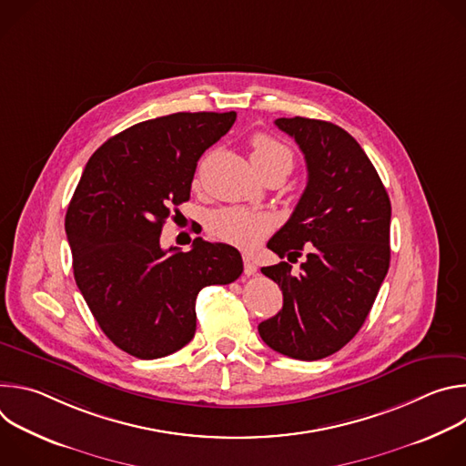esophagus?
<instances>
[{"instance_id": "34e87169", "label": "esophagus", "mask_w": 466, "mask_h": 466, "mask_svg": "<svg viewBox=\"0 0 466 466\" xmlns=\"http://www.w3.org/2000/svg\"><path fill=\"white\" fill-rule=\"evenodd\" d=\"M243 263H245V275H247V277L256 275V263L252 261V258H250L248 254L243 256Z\"/></svg>"}]
</instances>
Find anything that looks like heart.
<instances>
[{
  "instance_id": "obj_1",
  "label": "heart",
  "mask_w": 466,
  "mask_h": 466,
  "mask_svg": "<svg viewBox=\"0 0 466 466\" xmlns=\"http://www.w3.org/2000/svg\"><path fill=\"white\" fill-rule=\"evenodd\" d=\"M250 158L258 173L268 169L293 167V153L279 140L268 135H256L250 142ZM273 219L268 214H259L245 208L216 210L208 218V232L238 248H252L273 230Z\"/></svg>"
}]
</instances>
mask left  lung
Returning a JSON list of instances; mask_svg holds the SVG:
<instances>
[{"mask_svg":"<svg viewBox=\"0 0 466 466\" xmlns=\"http://www.w3.org/2000/svg\"><path fill=\"white\" fill-rule=\"evenodd\" d=\"M306 158L308 184L288 223L269 239L280 258H307L295 276L287 261L261 273L284 295L282 309L258 324L273 350L315 361L341 350L363 326L387 275L389 195L361 146L329 121L279 117Z\"/></svg>","mask_w":466,"mask_h":466,"instance_id":"8db88e82","label":"left lung"}]
</instances>
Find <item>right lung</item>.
Returning a JSON list of instances; mask_svg holds the SVG:
<instances>
[{
	"label": "right lung",
	"mask_w": 466,
	"mask_h": 466,
	"mask_svg": "<svg viewBox=\"0 0 466 466\" xmlns=\"http://www.w3.org/2000/svg\"><path fill=\"white\" fill-rule=\"evenodd\" d=\"M234 121L236 112H177L132 125L90 157L76 187L66 212L74 277L105 336L130 356L157 360L186 347L198 291L243 273L227 243L160 247L198 158Z\"/></svg>",
	"instance_id": "add662e5"
}]
</instances>
